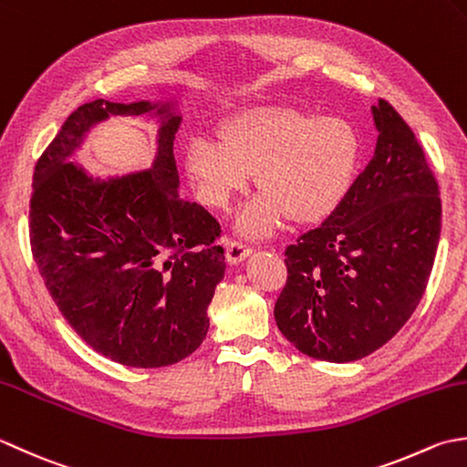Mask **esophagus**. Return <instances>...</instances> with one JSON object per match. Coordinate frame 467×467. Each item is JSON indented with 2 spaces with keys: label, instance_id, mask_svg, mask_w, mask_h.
Listing matches in <instances>:
<instances>
[{
  "label": "esophagus",
  "instance_id": "obj_1",
  "mask_svg": "<svg viewBox=\"0 0 467 467\" xmlns=\"http://www.w3.org/2000/svg\"><path fill=\"white\" fill-rule=\"evenodd\" d=\"M223 247H225V258H227V262H232V264L242 262L252 254L250 244L234 240V237H223Z\"/></svg>",
  "mask_w": 467,
  "mask_h": 467
}]
</instances>
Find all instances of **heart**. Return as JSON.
<instances>
[{
	"label": "heart",
	"mask_w": 467,
	"mask_h": 467,
	"mask_svg": "<svg viewBox=\"0 0 467 467\" xmlns=\"http://www.w3.org/2000/svg\"><path fill=\"white\" fill-rule=\"evenodd\" d=\"M357 159L358 137L348 120L290 107L240 112L225 125L223 140L193 137L185 147L187 175L209 207H227L255 171L264 193L237 220L250 235L270 234L284 213L310 222L332 212L353 181Z\"/></svg>",
	"instance_id": "obj_1"
}]
</instances>
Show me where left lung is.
Instances as JSON below:
<instances>
[{
  "instance_id": "1",
  "label": "left lung",
  "mask_w": 467,
  "mask_h": 467,
  "mask_svg": "<svg viewBox=\"0 0 467 467\" xmlns=\"http://www.w3.org/2000/svg\"><path fill=\"white\" fill-rule=\"evenodd\" d=\"M375 155L325 222L286 247L274 306L300 353L350 363L375 353L423 298L441 234V199L415 132L391 104L373 107Z\"/></svg>"
}]
</instances>
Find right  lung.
<instances>
[{
	"label": "right lung",
	"instance_id": "obj_1",
	"mask_svg": "<svg viewBox=\"0 0 467 467\" xmlns=\"http://www.w3.org/2000/svg\"><path fill=\"white\" fill-rule=\"evenodd\" d=\"M153 109L161 129L149 171L100 182L67 161L99 119ZM179 125L167 104L92 100L66 119L34 169L30 244L46 288L76 335L127 367H167L192 355L225 274L220 223L177 195Z\"/></svg>",
	"mask_w": 467,
	"mask_h": 467
}]
</instances>
